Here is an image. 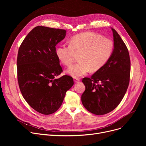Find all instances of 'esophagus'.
<instances>
[{"label": "esophagus", "mask_w": 146, "mask_h": 146, "mask_svg": "<svg viewBox=\"0 0 146 146\" xmlns=\"http://www.w3.org/2000/svg\"><path fill=\"white\" fill-rule=\"evenodd\" d=\"M73 80H74V82L75 83H78V82H80V79H78V78H74V79H73Z\"/></svg>", "instance_id": "esophagus-1"}]
</instances>
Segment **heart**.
Wrapping results in <instances>:
<instances>
[{"mask_svg":"<svg viewBox=\"0 0 146 146\" xmlns=\"http://www.w3.org/2000/svg\"><path fill=\"white\" fill-rule=\"evenodd\" d=\"M113 50L112 40L88 32L71 38L69 45H58L56 53L60 61L66 66H70L73 62L76 54L79 55V62L66 70L67 74L76 78L85 75L90 70L96 72L101 69L108 62Z\"/></svg>","mask_w":146,"mask_h":146,"instance_id":"heart-1","label":"heart"}]
</instances>
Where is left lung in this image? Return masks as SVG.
Instances as JSON below:
<instances>
[{
    "instance_id": "obj_1",
    "label": "left lung",
    "mask_w": 146,
    "mask_h": 146,
    "mask_svg": "<svg viewBox=\"0 0 146 146\" xmlns=\"http://www.w3.org/2000/svg\"><path fill=\"white\" fill-rule=\"evenodd\" d=\"M113 50L104 66L91 78L82 80L86 89L82 102L90 112L98 115L113 111L123 99L128 87L130 58L126 45L113 28Z\"/></svg>"
}]
</instances>
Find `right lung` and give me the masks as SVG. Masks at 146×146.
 <instances>
[{
    "mask_svg": "<svg viewBox=\"0 0 146 146\" xmlns=\"http://www.w3.org/2000/svg\"><path fill=\"white\" fill-rule=\"evenodd\" d=\"M66 31L42 26L35 27L19 48L17 72L19 86L27 102L36 111L49 115L57 111L73 79L64 75L56 53V45Z\"/></svg>",
    "mask_w": 146,
    "mask_h": 146,
    "instance_id": "add662e5",
    "label": "right lung"
}]
</instances>
